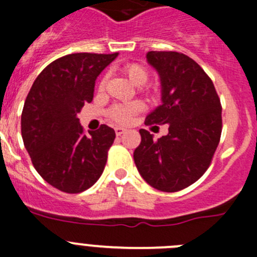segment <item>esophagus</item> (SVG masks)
<instances>
[{"mask_svg": "<svg viewBox=\"0 0 257 257\" xmlns=\"http://www.w3.org/2000/svg\"><path fill=\"white\" fill-rule=\"evenodd\" d=\"M114 133H116L117 136H121L122 134L126 133V128H123V127H114Z\"/></svg>", "mask_w": 257, "mask_h": 257, "instance_id": "obj_1", "label": "esophagus"}]
</instances>
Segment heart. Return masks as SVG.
<instances>
[{"label":"heart","mask_w":257,"mask_h":257,"mask_svg":"<svg viewBox=\"0 0 257 257\" xmlns=\"http://www.w3.org/2000/svg\"><path fill=\"white\" fill-rule=\"evenodd\" d=\"M124 74L128 77V79L134 83V84L141 85L144 83H146L149 78V72L144 65L138 64V63H130V64H126L123 67ZM107 82V75H103L99 82V89H104ZM158 85L155 84H148L143 85L140 88L141 92L146 94H155L158 92ZM143 103L139 101L135 102H128V103H118L114 104L109 108L108 111V117L116 123L126 124L133 119V117L136 113H139L140 111H143Z\"/></svg>","instance_id":"b5f03b06"}]
</instances>
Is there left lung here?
Here are the masks:
<instances>
[{
	"label": "left lung",
	"mask_w": 257,
	"mask_h": 257,
	"mask_svg": "<svg viewBox=\"0 0 257 257\" xmlns=\"http://www.w3.org/2000/svg\"><path fill=\"white\" fill-rule=\"evenodd\" d=\"M146 58L160 75L163 104L146 117L145 124L169 123V134L154 140L141 128L134 160L151 187L178 192L211 165L222 133L221 101L208 74L185 54L149 51Z\"/></svg>",
	"instance_id": "1"
}]
</instances>
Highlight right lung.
<instances>
[{
    "mask_svg": "<svg viewBox=\"0 0 257 257\" xmlns=\"http://www.w3.org/2000/svg\"><path fill=\"white\" fill-rule=\"evenodd\" d=\"M117 55L75 53L54 60L26 97L21 114L24 145L36 172L62 192H84L106 167L114 130L101 124L85 134L77 113L92 102L97 77Z\"/></svg>",
    "mask_w": 257,
    "mask_h": 257,
    "instance_id": "add662e5",
    "label": "right lung"
}]
</instances>
